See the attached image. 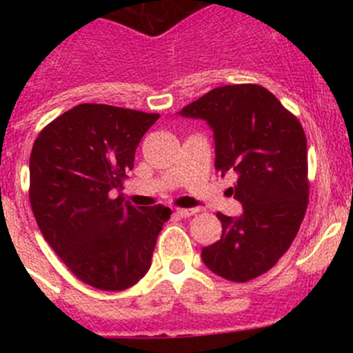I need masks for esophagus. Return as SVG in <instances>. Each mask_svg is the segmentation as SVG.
Wrapping results in <instances>:
<instances>
[{
  "mask_svg": "<svg viewBox=\"0 0 353 353\" xmlns=\"http://www.w3.org/2000/svg\"><path fill=\"white\" fill-rule=\"evenodd\" d=\"M176 213H177V215H179V216H183V219H188V216L196 215L198 210H194V208H177Z\"/></svg>",
  "mask_w": 353,
  "mask_h": 353,
  "instance_id": "esophagus-1",
  "label": "esophagus"
}]
</instances>
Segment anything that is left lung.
<instances>
[{
  "label": "left lung",
  "mask_w": 353,
  "mask_h": 353,
  "mask_svg": "<svg viewBox=\"0 0 353 353\" xmlns=\"http://www.w3.org/2000/svg\"><path fill=\"white\" fill-rule=\"evenodd\" d=\"M205 119L215 138V169L236 170L230 194L239 219L216 213L222 237L201 259L230 282H249L276 265L299 232L309 201L307 140L297 117L261 85H225L181 110Z\"/></svg>",
  "instance_id": "obj_1"
}]
</instances>
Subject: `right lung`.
<instances>
[{"mask_svg":"<svg viewBox=\"0 0 353 353\" xmlns=\"http://www.w3.org/2000/svg\"><path fill=\"white\" fill-rule=\"evenodd\" d=\"M159 114L80 104L39 133L30 154V206L48 244L74 276L126 290L148 272L167 206L112 198Z\"/></svg>","mask_w":353,"mask_h":353,"instance_id":"obj_1","label":"right lung"}]
</instances>
